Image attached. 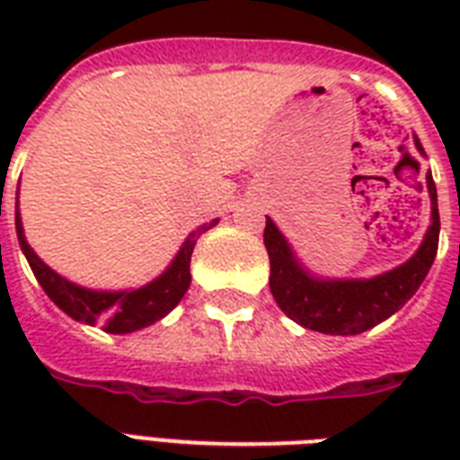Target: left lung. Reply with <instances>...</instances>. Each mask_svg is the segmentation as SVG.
<instances>
[{
	"label": "left lung",
	"instance_id": "left-lung-1",
	"mask_svg": "<svg viewBox=\"0 0 460 460\" xmlns=\"http://www.w3.org/2000/svg\"><path fill=\"white\" fill-rule=\"evenodd\" d=\"M413 140L418 153L425 157L418 136H413ZM425 181L432 215L420 248L403 265L370 279H327L313 274L296 258L287 236L267 217L265 248L270 255V291L284 314L313 332L353 336L392 317L403 303H408V298H413L435 262L439 245V208L432 173L428 172Z\"/></svg>",
	"mask_w": 460,
	"mask_h": 460
}]
</instances>
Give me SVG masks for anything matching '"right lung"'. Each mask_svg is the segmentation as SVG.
<instances>
[{"label":"right lung","instance_id":"add662e5","mask_svg":"<svg viewBox=\"0 0 460 460\" xmlns=\"http://www.w3.org/2000/svg\"><path fill=\"white\" fill-rule=\"evenodd\" d=\"M217 222L219 219H212L209 224H202L190 231L169 267L157 279L147 281L146 287L124 288V291H97V288H85L68 281L66 277L57 274L52 267H47L38 258V252L25 241L21 212L16 209L18 243L40 287L45 288V294L52 298L54 305L64 310L71 320L90 324V327L102 324L104 332L110 334H131L143 327H150L179 305L190 287V255H193L195 241L205 231L217 226Z\"/></svg>","mask_w":460,"mask_h":460}]
</instances>
